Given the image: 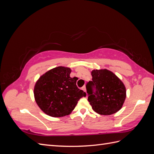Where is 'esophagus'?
<instances>
[{
  "instance_id": "34e87169",
  "label": "esophagus",
  "mask_w": 154,
  "mask_h": 154,
  "mask_svg": "<svg viewBox=\"0 0 154 154\" xmlns=\"http://www.w3.org/2000/svg\"><path fill=\"white\" fill-rule=\"evenodd\" d=\"M82 90L84 91V92H86V87L85 86H83V87H82Z\"/></svg>"
}]
</instances>
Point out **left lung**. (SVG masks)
I'll return each instance as SVG.
<instances>
[{"instance_id":"left-lung-1","label":"left lung","mask_w":154,"mask_h":154,"mask_svg":"<svg viewBox=\"0 0 154 154\" xmlns=\"http://www.w3.org/2000/svg\"><path fill=\"white\" fill-rule=\"evenodd\" d=\"M92 81L86 85L88 101L92 109L101 115L119 111L126 98V88L115 74L107 69L93 70Z\"/></svg>"}]
</instances>
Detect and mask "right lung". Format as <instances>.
Returning <instances> with one entry per match:
<instances>
[{
    "mask_svg": "<svg viewBox=\"0 0 154 154\" xmlns=\"http://www.w3.org/2000/svg\"><path fill=\"white\" fill-rule=\"evenodd\" d=\"M71 70L57 67L49 70L36 82L35 99L44 113L54 118L71 114L85 92L76 85L77 78H71Z\"/></svg>",
    "mask_w": 154,
    "mask_h": 154,
    "instance_id": "1",
    "label": "right lung"
}]
</instances>
